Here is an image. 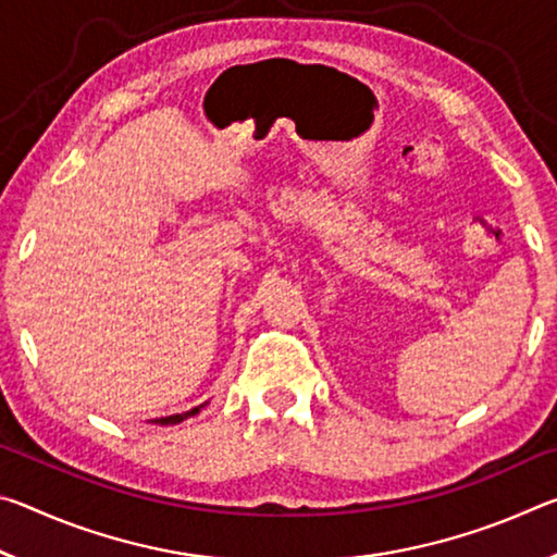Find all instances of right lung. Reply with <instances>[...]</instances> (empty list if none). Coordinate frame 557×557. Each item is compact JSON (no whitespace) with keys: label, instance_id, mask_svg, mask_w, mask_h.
<instances>
[{"label":"right lung","instance_id":"add662e5","mask_svg":"<svg viewBox=\"0 0 557 557\" xmlns=\"http://www.w3.org/2000/svg\"><path fill=\"white\" fill-rule=\"evenodd\" d=\"M206 405H209V400L206 403H201V405H196V408H191V410H186V412H178V414H166V418H157V420H149V422H154V425H178V422H184L186 418H194V414H199Z\"/></svg>","mask_w":557,"mask_h":557}]
</instances>
